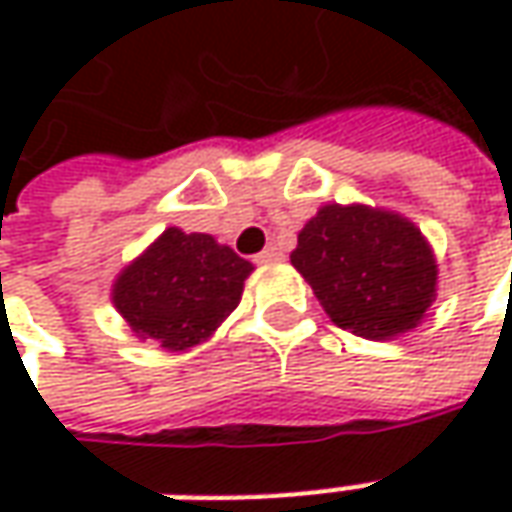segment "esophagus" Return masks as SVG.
Returning <instances> with one entry per match:
<instances>
[{"label":"esophagus","mask_w":512,"mask_h":512,"mask_svg":"<svg viewBox=\"0 0 512 512\" xmlns=\"http://www.w3.org/2000/svg\"><path fill=\"white\" fill-rule=\"evenodd\" d=\"M276 259H282V250H279L276 245L265 247L262 253H256V256H253V262H256V265H270V262H276Z\"/></svg>","instance_id":"1"}]
</instances>
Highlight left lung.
Segmentation results:
<instances>
[{"label":"left lung","mask_w":512,"mask_h":512,"mask_svg":"<svg viewBox=\"0 0 512 512\" xmlns=\"http://www.w3.org/2000/svg\"><path fill=\"white\" fill-rule=\"evenodd\" d=\"M290 262L330 322L364 339L413 330L436 299L439 267L422 230L379 207L325 205L302 227Z\"/></svg>","instance_id":"1"}]
</instances>
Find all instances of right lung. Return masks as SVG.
Here are the masks:
<instances>
[{"label":"right lung","instance_id":"obj_1","mask_svg":"<svg viewBox=\"0 0 512 512\" xmlns=\"http://www.w3.org/2000/svg\"><path fill=\"white\" fill-rule=\"evenodd\" d=\"M253 265L207 233L168 227L113 282V307L165 350L205 342L236 310Z\"/></svg>","mask_w":512,"mask_h":512}]
</instances>
